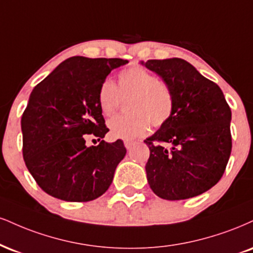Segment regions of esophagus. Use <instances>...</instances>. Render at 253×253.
<instances>
[{
	"mask_svg": "<svg viewBox=\"0 0 253 253\" xmlns=\"http://www.w3.org/2000/svg\"><path fill=\"white\" fill-rule=\"evenodd\" d=\"M124 145H125V147L127 148V150H130V148H132V146L135 145V142L130 141V140H126V141L124 142Z\"/></svg>",
	"mask_w": 253,
	"mask_h": 253,
	"instance_id": "34e87169",
	"label": "esophagus"
}]
</instances>
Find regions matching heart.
I'll return each mask as SVG.
<instances>
[{
  "instance_id": "obj_1",
  "label": "heart",
  "mask_w": 253,
  "mask_h": 253,
  "mask_svg": "<svg viewBox=\"0 0 253 253\" xmlns=\"http://www.w3.org/2000/svg\"><path fill=\"white\" fill-rule=\"evenodd\" d=\"M126 111L108 121L109 135L113 139L132 140L145 135L153 126L159 127L169 120L174 109L171 88L144 67L130 66L118 75V86L112 79H105L97 89L100 112L109 117L115 112L120 97H127Z\"/></svg>"
}]
</instances>
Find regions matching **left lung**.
<instances>
[{"label": "left lung", "instance_id": "1", "mask_svg": "<svg viewBox=\"0 0 253 253\" xmlns=\"http://www.w3.org/2000/svg\"><path fill=\"white\" fill-rule=\"evenodd\" d=\"M141 65L171 88V119L145 140L150 148L146 174L150 187L166 200L199 196L224 174L232 140L231 109L221 89L187 61L172 57Z\"/></svg>", "mask_w": 253, "mask_h": 253}]
</instances>
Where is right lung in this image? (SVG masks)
<instances>
[{"label": "right lung", "mask_w": 253, "mask_h": 253, "mask_svg": "<svg viewBox=\"0 0 253 253\" xmlns=\"http://www.w3.org/2000/svg\"><path fill=\"white\" fill-rule=\"evenodd\" d=\"M123 59L73 56L33 89L22 115L23 159L38 185L65 202H90L113 181L124 142L103 141L108 128L97 106V89ZM95 136L96 146L86 139Z\"/></svg>", "instance_id": "obj_1"}]
</instances>
